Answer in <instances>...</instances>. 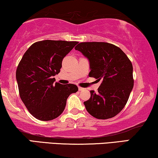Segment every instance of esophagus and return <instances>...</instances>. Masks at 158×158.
<instances>
[{"label": "esophagus", "instance_id": "obj_1", "mask_svg": "<svg viewBox=\"0 0 158 158\" xmlns=\"http://www.w3.org/2000/svg\"><path fill=\"white\" fill-rule=\"evenodd\" d=\"M78 90L80 91H83V90H84V89H83V88H82V87H78Z\"/></svg>", "mask_w": 158, "mask_h": 158}]
</instances>
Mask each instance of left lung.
Listing matches in <instances>:
<instances>
[{
  "instance_id": "8db88e82",
  "label": "left lung",
  "mask_w": 158,
  "mask_h": 158,
  "mask_svg": "<svg viewBox=\"0 0 158 158\" xmlns=\"http://www.w3.org/2000/svg\"><path fill=\"white\" fill-rule=\"evenodd\" d=\"M75 49L89 60V77L102 81L98 92L91 91L90 99L83 102L86 110L99 119L116 116L133 88L131 61L119 48L107 42H81Z\"/></svg>"
}]
</instances>
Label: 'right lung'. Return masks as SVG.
Returning <instances> with one entry per match:
<instances>
[{
  "label": "right lung",
  "mask_w": 158,
  "mask_h": 158,
  "mask_svg": "<svg viewBox=\"0 0 158 158\" xmlns=\"http://www.w3.org/2000/svg\"><path fill=\"white\" fill-rule=\"evenodd\" d=\"M77 43L61 40L35 42L19 63L16 79L19 96L37 119L57 118L63 113L68 97L78 91L76 85L55 83L53 77L60 73L63 58Z\"/></svg>",
  "instance_id": "1"
}]
</instances>
